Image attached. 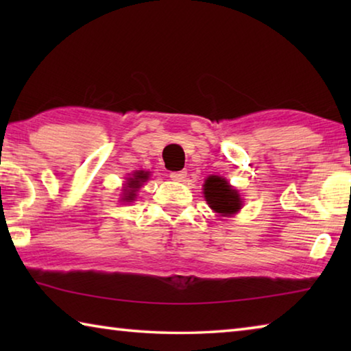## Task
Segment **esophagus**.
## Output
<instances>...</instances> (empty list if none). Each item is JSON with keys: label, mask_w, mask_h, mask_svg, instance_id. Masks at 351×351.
I'll use <instances>...</instances> for the list:
<instances>
[{"label": "esophagus", "mask_w": 351, "mask_h": 351, "mask_svg": "<svg viewBox=\"0 0 351 351\" xmlns=\"http://www.w3.org/2000/svg\"><path fill=\"white\" fill-rule=\"evenodd\" d=\"M186 176H187V171H186V170L171 171V173H170V178H171V180L176 181V182H182L184 180H186Z\"/></svg>", "instance_id": "obj_1"}]
</instances>
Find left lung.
<instances>
[{
	"instance_id": "1",
	"label": "left lung",
	"mask_w": 351,
	"mask_h": 351,
	"mask_svg": "<svg viewBox=\"0 0 351 351\" xmlns=\"http://www.w3.org/2000/svg\"><path fill=\"white\" fill-rule=\"evenodd\" d=\"M203 193L210 209L221 217H232L241 209L239 192L221 176L207 178L203 186Z\"/></svg>"
}]
</instances>
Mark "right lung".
Listing matches in <instances>:
<instances>
[{
    "label": "right lung",
    "mask_w": 351,
    "mask_h": 351,
    "mask_svg": "<svg viewBox=\"0 0 351 351\" xmlns=\"http://www.w3.org/2000/svg\"><path fill=\"white\" fill-rule=\"evenodd\" d=\"M148 180V171L144 170H138L134 171L132 178H128V181L123 187V197L122 199L127 201V203H132V201L136 198V192L138 189Z\"/></svg>",
    "instance_id": "add662e5"
}]
</instances>
